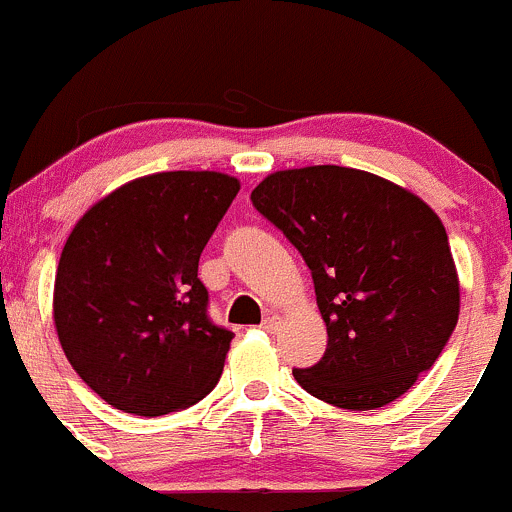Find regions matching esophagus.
<instances>
[{
    "instance_id": "1",
    "label": "esophagus",
    "mask_w": 512,
    "mask_h": 512,
    "mask_svg": "<svg viewBox=\"0 0 512 512\" xmlns=\"http://www.w3.org/2000/svg\"><path fill=\"white\" fill-rule=\"evenodd\" d=\"M280 325H282L280 315H267L265 320H262V330H267V332H275Z\"/></svg>"
}]
</instances>
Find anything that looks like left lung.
<instances>
[{"label":"left lung","mask_w":512,"mask_h":512,"mask_svg":"<svg viewBox=\"0 0 512 512\" xmlns=\"http://www.w3.org/2000/svg\"><path fill=\"white\" fill-rule=\"evenodd\" d=\"M252 205L300 250L327 350L292 370L315 398L375 410L433 367L460 315L448 232L418 195L372 172L315 165L267 175Z\"/></svg>","instance_id":"8db88e82"}]
</instances>
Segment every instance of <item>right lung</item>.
I'll return each mask as SVG.
<instances>
[{"instance_id":"add662e5","label":"right lung","mask_w":512,"mask_h":512,"mask_svg":"<svg viewBox=\"0 0 512 512\" xmlns=\"http://www.w3.org/2000/svg\"><path fill=\"white\" fill-rule=\"evenodd\" d=\"M240 192L222 172H157L89 207L54 277V327L77 375L130 415H170L217 385L235 332L212 325L197 265Z\"/></svg>"}]
</instances>
